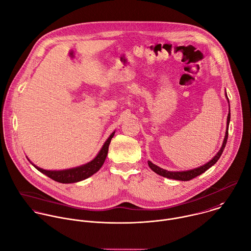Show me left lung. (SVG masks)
Segmentation results:
<instances>
[{
    "instance_id": "left-lung-1",
    "label": "left lung",
    "mask_w": 251,
    "mask_h": 251,
    "mask_svg": "<svg viewBox=\"0 0 251 251\" xmlns=\"http://www.w3.org/2000/svg\"><path fill=\"white\" fill-rule=\"evenodd\" d=\"M226 98L229 101V99L227 97V93H226ZM229 108H230V103H229ZM230 111L231 110L229 109V113H228V117H227V129H226V134H225V138H224L222 147L219 150V151L216 153V155L211 160H209L207 163H205L202 166H200L198 168L188 170V171H168V170H165V169H162V168L158 167L157 165L153 164L152 162H151L149 160L148 163H149L150 168L153 172H155L156 174H158L162 177H165V178H168V179H173V180H179V181H190V180L200 176L201 174L204 173L206 170H208L211 166H213L218 161V159L220 158V156H221V154H222V152H223V151L226 147L227 140H228V133H229V124H230V119H231V112Z\"/></svg>"
}]
</instances>
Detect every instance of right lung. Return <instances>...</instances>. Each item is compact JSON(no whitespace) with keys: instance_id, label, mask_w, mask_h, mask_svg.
<instances>
[{"instance_id":"right-lung-1","label":"right lung","mask_w":251,"mask_h":251,"mask_svg":"<svg viewBox=\"0 0 251 251\" xmlns=\"http://www.w3.org/2000/svg\"><path fill=\"white\" fill-rule=\"evenodd\" d=\"M114 133L115 132L111 133V135L108 137V139L103 144L100 152L97 154V156L93 160H91L90 162H88L84 165L78 166V167L64 169V170H57V171L56 170H45V169L40 168V167L36 166L35 164H33L29 159L28 160L38 171H40L41 173L45 174L49 178H50L58 183H62V184L77 183V182L83 181V180L91 177L92 175H94L100 169V167L102 166V164L106 158V155L108 152V147H109L111 139L114 136Z\"/></svg>"}]
</instances>
